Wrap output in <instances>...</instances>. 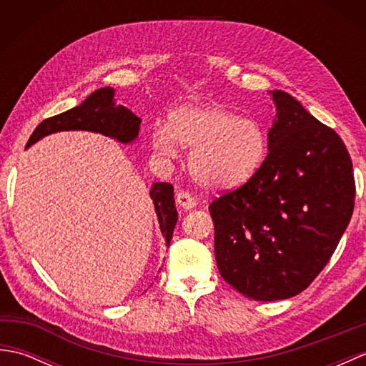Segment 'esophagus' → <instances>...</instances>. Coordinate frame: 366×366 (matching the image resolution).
Masks as SVG:
<instances>
[{"instance_id": "obj_1", "label": "esophagus", "mask_w": 366, "mask_h": 366, "mask_svg": "<svg viewBox=\"0 0 366 366\" xmlns=\"http://www.w3.org/2000/svg\"><path fill=\"white\" fill-rule=\"evenodd\" d=\"M176 203L181 206L182 209H192V207H195L197 199H195V197H192L189 192L179 190L176 193Z\"/></svg>"}]
</instances>
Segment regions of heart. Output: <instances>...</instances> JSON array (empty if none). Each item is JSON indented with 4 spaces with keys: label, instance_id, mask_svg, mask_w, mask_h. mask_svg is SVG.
<instances>
[{
    "label": "heart",
    "instance_id": "heart-1",
    "mask_svg": "<svg viewBox=\"0 0 366 366\" xmlns=\"http://www.w3.org/2000/svg\"><path fill=\"white\" fill-rule=\"evenodd\" d=\"M152 143L163 155L174 152V143L190 147V174L212 190L237 189L250 181L267 151V138L258 122L219 104L171 113L167 132H155Z\"/></svg>",
    "mask_w": 366,
    "mask_h": 366
}]
</instances>
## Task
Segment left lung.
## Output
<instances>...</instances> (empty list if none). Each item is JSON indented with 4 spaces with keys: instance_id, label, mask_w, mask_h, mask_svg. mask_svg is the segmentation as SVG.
<instances>
[{
    "instance_id": "1",
    "label": "left lung",
    "mask_w": 366,
    "mask_h": 366,
    "mask_svg": "<svg viewBox=\"0 0 366 366\" xmlns=\"http://www.w3.org/2000/svg\"><path fill=\"white\" fill-rule=\"evenodd\" d=\"M269 152L250 181L209 204L222 278L248 299H290L332 258L355 201L352 160L335 130L283 91Z\"/></svg>"
}]
</instances>
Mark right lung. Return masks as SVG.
Instances as JSON below:
<instances>
[{
  "label": "right lung",
  "mask_w": 366,
  "mask_h": 366,
  "mask_svg": "<svg viewBox=\"0 0 366 366\" xmlns=\"http://www.w3.org/2000/svg\"><path fill=\"white\" fill-rule=\"evenodd\" d=\"M142 119L124 105L113 102V89L100 88L79 107L44 119L31 134L26 147L45 135L61 130H91L129 143L138 135ZM159 217L162 234L169 244L177 222L174 206V187L168 182H155L149 192Z\"/></svg>",
  "instance_id": "right-lung-1"
}]
</instances>
